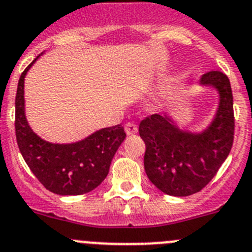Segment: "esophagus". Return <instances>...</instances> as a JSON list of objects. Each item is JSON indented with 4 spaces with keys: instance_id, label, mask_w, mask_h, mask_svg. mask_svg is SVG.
Instances as JSON below:
<instances>
[{
    "instance_id": "esophagus-1",
    "label": "esophagus",
    "mask_w": 252,
    "mask_h": 252,
    "mask_svg": "<svg viewBox=\"0 0 252 252\" xmlns=\"http://www.w3.org/2000/svg\"><path fill=\"white\" fill-rule=\"evenodd\" d=\"M124 129H126V133L128 135H133L138 131V126H135L134 123H126V126H124Z\"/></svg>"
}]
</instances>
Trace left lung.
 <instances>
[{"mask_svg":"<svg viewBox=\"0 0 252 252\" xmlns=\"http://www.w3.org/2000/svg\"><path fill=\"white\" fill-rule=\"evenodd\" d=\"M201 87L219 93L214 119L202 131L178 128L173 118L153 114L139 124L146 143L144 169L149 181L163 193L186 197L199 192L225 162L233 143V100L230 80L221 71L206 72Z\"/></svg>","mask_w":252,"mask_h":252,"instance_id":"left-lung-1","label":"left lung"}]
</instances>
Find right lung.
<instances>
[{
  "label": "right lung",
  "instance_id": "right-lung-1",
  "mask_svg": "<svg viewBox=\"0 0 252 252\" xmlns=\"http://www.w3.org/2000/svg\"><path fill=\"white\" fill-rule=\"evenodd\" d=\"M41 55L25 69L17 85L15 101L17 146L29 168L46 189L61 196L88 193L108 176L115 152L126 139V131L118 124L67 144L50 143L38 137L25 115L24 84L27 71Z\"/></svg>",
  "mask_w": 252,
  "mask_h": 252
}]
</instances>
